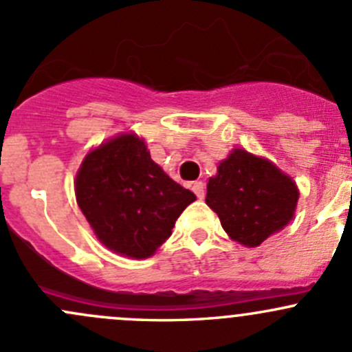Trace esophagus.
I'll return each instance as SVG.
<instances>
[{
	"mask_svg": "<svg viewBox=\"0 0 352 352\" xmlns=\"http://www.w3.org/2000/svg\"><path fill=\"white\" fill-rule=\"evenodd\" d=\"M191 190L195 191V195H197V197L200 198V200H201L203 197H205V184H203L201 181H195V183L191 184Z\"/></svg>",
	"mask_w": 352,
	"mask_h": 352,
	"instance_id": "34e87169",
	"label": "esophagus"
}]
</instances>
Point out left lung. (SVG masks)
<instances>
[{
  "label": "left lung",
  "instance_id": "1",
  "mask_svg": "<svg viewBox=\"0 0 352 352\" xmlns=\"http://www.w3.org/2000/svg\"><path fill=\"white\" fill-rule=\"evenodd\" d=\"M295 181L267 159L234 149L206 184V205L239 244L257 248L295 215Z\"/></svg>",
  "mask_w": 352,
  "mask_h": 352
}]
</instances>
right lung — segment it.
<instances>
[{"mask_svg": "<svg viewBox=\"0 0 352 352\" xmlns=\"http://www.w3.org/2000/svg\"><path fill=\"white\" fill-rule=\"evenodd\" d=\"M76 200L103 245L146 259L171 235L195 193L151 159L146 142L122 133L93 149L74 181Z\"/></svg>", "mask_w": 352, "mask_h": 352, "instance_id": "right-lung-1", "label": "right lung"}]
</instances>
